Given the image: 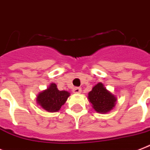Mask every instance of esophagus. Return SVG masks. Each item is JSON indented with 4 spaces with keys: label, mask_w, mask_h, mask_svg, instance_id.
Segmentation results:
<instances>
[{
    "label": "esophagus",
    "mask_w": 150,
    "mask_h": 150,
    "mask_svg": "<svg viewBox=\"0 0 150 150\" xmlns=\"http://www.w3.org/2000/svg\"><path fill=\"white\" fill-rule=\"evenodd\" d=\"M73 92H74V93H80V92H81V89H80V87H74V88L73 89Z\"/></svg>",
    "instance_id": "obj_1"
}]
</instances>
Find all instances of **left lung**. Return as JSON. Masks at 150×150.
<instances>
[{
	"instance_id": "1",
	"label": "left lung",
	"mask_w": 150,
	"mask_h": 150,
	"mask_svg": "<svg viewBox=\"0 0 150 150\" xmlns=\"http://www.w3.org/2000/svg\"><path fill=\"white\" fill-rule=\"evenodd\" d=\"M88 99L93 108L99 113H106L112 110L117 102V97L106 90L102 83L93 87L88 93Z\"/></svg>"
}]
</instances>
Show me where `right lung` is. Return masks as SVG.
Segmentation results:
<instances>
[{"instance_id": "add662e5", "label": "right lung", "mask_w": 150, "mask_h": 150, "mask_svg": "<svg viewBox=\"0 0 150 150\" xmlns=\"http://www.w3.org/2000/svg\"><path fill=\"white\" fill-rule=\"evenodd\" d=\"M69 96L70 93L65 90L60 91L55 83H51L47 90L38 95L37 103L48 112H57L65 103Z\"/></svg>"}]
</instances>
